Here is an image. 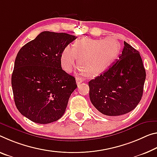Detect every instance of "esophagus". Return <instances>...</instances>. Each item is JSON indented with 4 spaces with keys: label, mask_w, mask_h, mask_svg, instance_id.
Returning <instances> with one entry per match:
<instances>
[{
    "label": "esophagus",
    "mask_w": 157,
    "mask_h": 157,
    "mask_svg": "<svg viewBox=\"0 0 157 157\" xmlns=\"http://www.w3.org/2000/svg\"><path fill=\"white\" fill-rule=\"evenodd\" d=\"M83 82V79L81 78H76V82L78 85H79V84H81Z\"/></svg>",
    "instance_id": "1"
}]
</instances>
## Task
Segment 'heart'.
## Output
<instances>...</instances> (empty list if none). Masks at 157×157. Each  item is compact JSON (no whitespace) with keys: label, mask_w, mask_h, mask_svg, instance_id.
Here are the masks:
<instances>
[{"label":"heart","mask_w":157,"mask_h":157,"mask_svg":"<svg viewBox=\"0 0 157 157\" xmlns=\"http://www.w3.org/2000/svg\"><path fill=\"white\" fill-rule=\"evenodd\" d=\"M120 49V43L113 38L78 40L73 47L66 46L63 49L61 66L66 71L71 72L79 58V66L82 73H87L89 76L98 75L115 60Z\"/></svg>","instance_id":"b5f03b06"}]
</instances>
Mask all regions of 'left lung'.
I'll return each mask as SVG.
<instances>
[{
	"mask_svg": "<svg viewBox=\"0 0 157 157\" xmlns=\"http://www.w3.org/2000/svg\"><path fill=\"white\" fill-rule=\"evenodd\" d=\"M121 54L109 69L89 81V98L99 113L117 117L132 111L141 100L146 78L138 51L124 42Z\"/></svg>",
	"mask_w": 157,
	"mask_h": 157,
	"instance_id": "obj_1",
	"label": "left lung"
}]
</instances>
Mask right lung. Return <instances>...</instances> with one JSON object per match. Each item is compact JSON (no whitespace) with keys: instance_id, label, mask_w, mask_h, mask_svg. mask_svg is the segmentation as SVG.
<instances>
[{"instance_id":"right-lung-1","label":"right lung","mask_w":157,"mask_h":157,"mask_svg":"<svg viewBox=\"0 0 157 157\" xmlns=\"http://www.w3.org/2000/svg\"><path fill=\"white\" fill-rule=\"evenodd\" d=\"M76 36L43 31L21 47L14 61L12 87L20 113L33 122L49 124L65 113L78 86L61 68L63 49Z\"/></svg>"}]
</instances>
